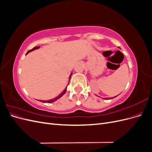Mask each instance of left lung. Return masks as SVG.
I'll use <instances>...</instances> for the list:
<instances>
[{
	"label": "left lung",
	"mask_w": 152,
	"mask_h": 152,
	"mask_svg": "<svg viewBox=\"0 0 152 152\" xmlns=\"http://www.w3.org/2000/svg\"><path fill=\"white\" fill-rule=\"evenodd\" d=\"M115 97H116V96H115ZM104 99H107V98H104Z\"/></svg>",
	"instance_id": "1"
}]
</instances>
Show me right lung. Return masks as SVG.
<instances>
[{"label":"right lung","mask_w":152,"mask_h":152,"mask_svg":"<svg viewBox=\"0 0 152 152\" xmlns=\"http://www.w3.org/2000/svg\"><path fill=\"white\" fill-rule=\"evenodd\" d=\"M40 47H39V46H37V47H35V48H34L33 49H31V50H28V52H27V53H26V54H28V53H29L30 52H31V51H32V50H35V49H39ZM72 73H71L70 74V77H69V79H70V77H71V75H72ZM69 84V83H68ZM67 85V86H68ZM66 88H67V86H66V88L65 89V90H64L62 93L59 94V96H58L57 97H56V98H54V99H49V100H40V102H43V103H53V102H55V101H56V100H58V99H59L62 96H63L64 94H65V93H66Z\"/></svg>","instance_id":"obj_1"}]
</instances>
